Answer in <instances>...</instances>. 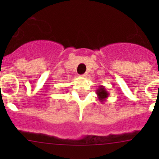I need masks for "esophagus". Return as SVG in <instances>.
I'll list each match as a JSON object with an SVG mask.
<instances>
[{
	"mask_svg": "<svg viewBox=\"0 0 159 159\" xmlns=\"http://www.w3.org/2000/svg\"><path fill=\"white\" fill-rule=\"evenodd\" d=\"M81 76H82V77H87V76H88V73H84V74H83Z\"/></svg>",
	"mask_w": 159,
	"mask_h": 159,
	"instance_id": "1",
	"label": "esophagus"
}]
</instances>
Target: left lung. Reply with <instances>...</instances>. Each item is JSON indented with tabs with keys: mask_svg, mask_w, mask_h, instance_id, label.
<instances>
[{
	"mask_svg": "<svg viewBox=\"0 0 159 159\" xmlns=\"http://www.w3.org/2000/svg\"><path fill=\"white\" fill-rule=\"evenodd\" d=\"M96 95L101 103H103L107 100L110 94L107 91L105 87H103L102 85H99V88L96 90Z\"/></svg>",
	"mask_w": 159,
	"mask_h": 159,
	"instance_id": "1",
	"label": "left lung"
}]
</instances>
